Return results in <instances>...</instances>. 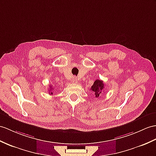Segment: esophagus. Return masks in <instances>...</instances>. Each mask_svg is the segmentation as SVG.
<instances>
[{
  "mask_svg": "<svg viewBox=\"0 0 156 156\" xmlns=\"http://www.w3.org/2000/svg\"><path fill=\"white\" fill-rule=\"evenodd\" d=\"M77 77H73V79H72L71 82H72V83H75V82H77Z\"/></svg>",
  "mask_w": 156,
  "mask_h": 156,
  "instance_id": "esophagus-1",
  "label": "esophagus"
}]
</instances>
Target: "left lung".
<instances>
[{"label": "left lung", "instance_id": "8db88e82", "mask_svg": "<svg viewBox=\"0 0 156 156\" xmlns=\"http://www.w3.org/2000/svg\"><path fill=\"white\" fill-rule=\"evenodd\" d=\"M105 89V84L103 81L98 80V79L94 82L90 89L91 90L93 91L94 96H95L96 98L99 97V96L101 95V94L103 93Z\"/></svg>", "mask_w": 156, "mask_h": 156}]
</instances>
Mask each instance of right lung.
<instances>
[{
	"mask_svg": "<svg viewBox=\"0 0 156 156\" xmlns=\"http://www.w3.org/2000/svg\"><path fill=\"white\" fill-rule=\"evenodd\" d=\"M51 90H52V87H50V89H49V92H50V94H53V93L51 92Z\"/></svg>",
	"mask_w": 156,
	"mask_h": 156,
	"instance_id": "add662e5",
	"label": "right lung"
}]
</instances>
